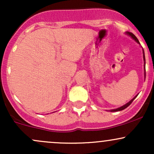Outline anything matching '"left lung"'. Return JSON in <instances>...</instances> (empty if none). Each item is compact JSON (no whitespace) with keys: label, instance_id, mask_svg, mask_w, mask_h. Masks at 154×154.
Wrapping results in <instances>:
<instances>
[{"label":"left lung","instance_id":"left-lung-1","mask_svg":"<svg viewBox=\"0 0 154 154\" xmlns=\"http://www.w3.org/2000/svg\"><path fill=\"white\" fill-rule=\"evenodd\" d=\"M126 35H129V36H130V37H131V38H132V39H133V40H135V42H137V43L140 44V42L138 41V40H137V38H136L135 35L132 34V32H126ZM143 61H144V71H145L144 75H145V78H146V68H145V65H146V59H145V54H144L143 49ZM137 96V95H135V96L134 97V98H132V100H130V101L128 102V103H127L126 104H125V105H124V106H122L121 107L117 108V109H111V110H109V111H111V112H114V111H119L124 110V109H126L127 107H128L129 106H130V104L132 103V102L133 101L134 99H135V98Z\"/></svg>","mask_w":154,"mask_h":154}]
</instances>
